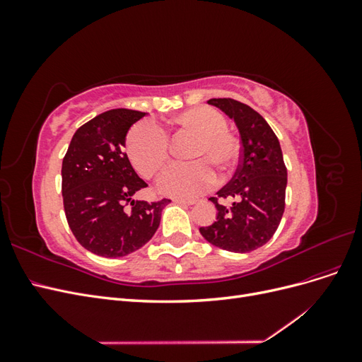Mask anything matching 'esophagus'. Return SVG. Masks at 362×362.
Returning a JSON list of instances; mask_svg holds the SVG:
<instances>
[{"mask_svg":"<svg viewBox=\"0 0 362 362\" xmlns=\"http://www.w3.org/2000/svg\"><path fill=\"white\" fill-rule=\"evenodd\" d=\"M173 202H175V204H180V205H193L196 201H193V199H180V198H175Z\"/></svg>","mask_w":362,"mask_h":362,"instance_id":"1","label":"esophagus"}]
</instances>
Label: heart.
<instances>
[{"label":"heart","instance_id":"b5f03b06","mask_svg":"<svg viewBox=\"0 0 362 362\" xmlns=\"http://www.w3.org/2000/svg\"><path fill=\"white\" fill-rule=\"evenodd\" d=\"M172 124L180 134L196 136L187 152V158L193 161L172 164L160 177L157 187L175 198H190L216 182L214 168L223 170V175L231 169L238 154V144L226 131L225 116L211 107L189 108L175 116ZM125 145L131 163L145 178L156 177L169 161V137L151 120L131 127Z\"/></svg>","mask_w":362,"mask_h":362}]
</instances>
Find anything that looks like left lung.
I'll use <instances>...</instances> for the list:
<instances>
[{"label": "left lung", "instance_id": "left-lung-1", "mask_svg": "<svg viewBox=\"0 0 362 362\" xmlns=\"http://www.w3.org/2000/svg\"><path fill=\"white\" fill-rule=\"evenodd\" d=\"M206 103L234 120L242 154L233 180L217 192V198H210L217 208L216 222L199 228V233L217 247L246 254L266 245L279 226L286 208L287 168L276 134L254 108L231 98Z\"/></svg>", "mask_w": 362, "mask_h": 362}]
</instances>
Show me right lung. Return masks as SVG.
Wrapping results in <instances>:
<instances>
[{
	"label": "right lung",
	"mask_w": 362,
	"mask_h": 362,
	"mask_svg": "<svg viewBox=\"0 0 362 362\" xmlns=\"http://www.w3.org/2000/svg\"><path fill=\"white\" fill-rule=\"evenodd\" d=\"M146 113L128 108L98 115L75 131L62 164V194L72 234L92 254L125 257L145 246L170 199L136 201L146 187L125 154L131 125Z\"/></svg>",
	"instance_id": "1"
}]
</instances>
